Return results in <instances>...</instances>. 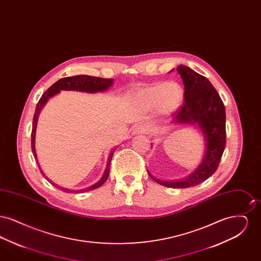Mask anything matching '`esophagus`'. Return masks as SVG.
<instances>
[{
    "label": "esophagus",
    "instance_id": "esophagus-1",
    "mask_svg": "<svg viewBox=\"0 0 261 261\" xmlns=\"http://www.w3.org/2000/svg\"><path fill=\"white\" fill-rule=\"evenodd\" d=\"M148 132V127L145 125H137L135 128L133 129V134H144Z\"/></svg>",
    "mask_w": 261,
    "mask_h": 261
}]
</instances>
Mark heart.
<instances>
[{
    "label": "heart",
    "mask_w": 261,
    "mask_h": 261,
    "mask_svg": "<svg viewBox=\"0 0 261 261\" xmlns=\"http://www.w3.org/2000/svg\"><path fill=\"white\" fill-rule=\"evenodd\" d=\"M183 97V89L178 83L166 82L140 89L134 99L137 105L143 109L155 108L162 114H168L180 107Z\"/></svg>",
    "instance_id": "1"
}]
</instances>
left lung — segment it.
Returning <instances> with one entry per match:
<instances>
[{
	"instance_id": "left-lung-1",
	"label": "left lung",
	"mask_w": 261,
	"mask_h": 261,
	"mask_svg": "<svg viewBox=\"0 0 261 261\" xmlns=\"http://www.w3.org/2000/svg\"><path fill=\"white\" fill-rule=\"evenodd\" d=\"M177 71L185 86V101L174 113L171 124L197 126L204 140V153L198 167L184 179L163 181L148 172L162 186L184 189L205 181L216 171L226 145V113L222 99L207 78L182 64Z\"/></svg>"
}]
</instances>
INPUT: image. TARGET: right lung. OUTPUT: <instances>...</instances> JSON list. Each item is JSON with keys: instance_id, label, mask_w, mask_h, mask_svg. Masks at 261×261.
Segmentation results:
<instances>
[{"instance_id": "right-lung-1", "label": "right lung", "mask_w": 261, "mask_h": 261, "mask_svg": "<svg viewBox=\"0 0 261 261\" xmlns=\"http://www.w3.org/2000/svg\"><path fill=\"white\" fill-rule=\"evenodd\" d=\"M113 84V79H106V78H100V77H95V76H89V75H75L71 77H65L62 78L59 81H57L53 86H50L41 97V99H39L37 106H36V110L34 113V117H33V124H32V133H31V148H32V152L34 154V158L36 160L38 166L41 170L42 175L50 182L53 185L59 189H62L63 192L66 193H83V192H88V191H92L94 189H97L99 187L101 186L108 179L109 175H110V169H111V162H112V155L113 152L115 151V148L111 149L109 158H108V162H107V167L106 170L102 174L101 178L99 179L97 183H95L92 186L88 187L86 189H82V190H69L63 187L59 186L58 184L54 183L53 181H50V179L45 175L43 172V170L40 167V164L38 162L37 153H36V149H35V137H36V127H37L38 118H39V114L42 111V109L45 107V105L47 103V101L53 98L54 96H56L57 94H59L61 91H78V92H85V93H99V92H105L107 90H109L112 87Z\"/></svg>"}]
</instances>
